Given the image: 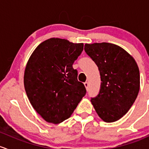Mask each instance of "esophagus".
<instances>
[{"mask_svg": "<svg viewBox=\"0 0 149 149\" xmlns=\"http://www.w3.org/2000/svg\"><path fill=\"white\" fill-rule=\"evenodd\" d=\"M84 86L86 87V89H88V81H86V82L84 83Z\"/></svg>", "mask_w": 149, "mask_h": 149, "instance_id": "1", "label": "esophagus"}]
</instances>
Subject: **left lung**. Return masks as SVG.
I'll return each instance as SVG.
<instances>
[{"instance_id":"left-lung-1","label":"left lung","mask_w":149,"mask_h":149,"mask_svg":"<svg viewBox=\"0 0 149 149\" xmlns=\"http://www.w3.org/2000/svg\"><path fill=\"white\" fill-rule=\"evenodd\" d=\"M84 51L101 75L99 93L91 98V103L103 121H117L129 111L139 91L137 64L125 50L113 43H86Z\"/></svg>"}]
</instances>
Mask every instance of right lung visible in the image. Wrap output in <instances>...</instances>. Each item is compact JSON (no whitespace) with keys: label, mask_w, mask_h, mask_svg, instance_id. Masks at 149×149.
Wrapping results in <instances>:
<instances>
[{"label":"right lung","mask_w":149,"mask_h":149,"mask_svg":"<svg viewBox=\"0 0 149 149\" xmlns=\"http://www.w3.org/2000/svg\"><path fill=\"white\" fill-rule=\"evenodd\" d=\"M84 44L51 38L36 48L24 70V84L31 106L48 123L69 118L86 93L72 65Z\"/></svg>","instance_id":"right-lung-1"}]
</instances>
